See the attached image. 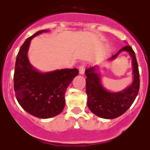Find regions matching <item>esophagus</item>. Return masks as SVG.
<instances>
[{"label":"esophagus","instance_id":"34e87169","mask_svg":"<svg viewBox=\"0 0 150 150\" xmlns=\"http://www.w3.org/2000/svg\"><path fill=\"white\" fill-rule=\"evenodd\" d=\"M84 71H85V66L83 64L81 65L79 67V73L81 74H84Z\"/></svg>","mask_w":150,"mask_h":150}]
</instances>
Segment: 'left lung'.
Returning <instances> with one entry per match:
<instances>
[{
	"mask_svg": "<svg viewBox=\"0 0 150 150\" xmlns=\"http://www.w3.org/2000/svg\"><path fill=\"white\" fill-rule=\"evenodd\" d=\"M122 51H126L131 56L133 67V82L126 89L117 93L109 92L100 83V75L95 72V67L85 70L86 93L87 94V106L92 113L98 117L107 119L118 118L131 107L138 95L139 90V72L136 60V54L130 45L122 48L115 55H113L110 60L115 59Z\"/></svg>",
	"mask_w": 150,
	"mask_h": 150,
	"instance_id": "left-lung-1",
	"label": "left lung"
}]
</instances>
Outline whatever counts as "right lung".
I'll return each mask as SVG.
<instances>
[{
    "instance_id": "obj_1",
    "label": "right lung",
    "mask_w": 150,
    "mask_h": 150,
    "mask_svg": "<svg viewBox=\"0 0 150 150\" xmlns=\"http://www.w3.org/2000/svg\"><path fill=\"white\" fill-rule=\"evenodd\" d=\"M47 30L35 33L21 45L15 62L14 89L17 100L30 115L39 118L54 117L63 111L65 93L79 71L77 69H63L40 73L30 64L27 52L32 38Z\"/></svg>"
}]
</instances>
